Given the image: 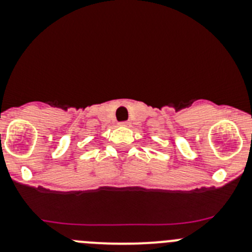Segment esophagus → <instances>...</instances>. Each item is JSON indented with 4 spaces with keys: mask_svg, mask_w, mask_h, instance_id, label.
Segmentation results:
<instances>
[{
    "mask_svg": "<svg viewBox=\"0 0 252 252\" xmlns=\"http://www.w3.org/2000/svg\"><path fill=\"white\" fill-rule=\"evenodd\" d=\"M119 126H130V123H129V122H122V123H119Z\"/></svg>",
    "mask_w": 252,
    "mask_h": 252,
    "instance_id": "34e87169",
    "label": "esophagus"
}]
</instances>
